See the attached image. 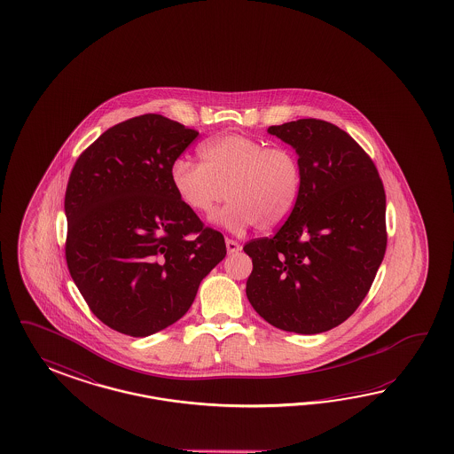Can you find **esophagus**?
I'll list each match as a JSON object with an SVG mask.
<instances>
[{"label":"esophagus","mask_w":454,"mask_h":454,"mask_svg":"<svg viewBox=\"0 0 454 454\" xmlns=\"http://www.w3.org/2000/svg\"><path fill=\"white\" fill-rule=\"evenodd\" d=\"M226 249H228L230 254H233V253H238L241 249V245L234 239H226Z\"/></svg>","instance_id":"esophagus-1"}]
</instances>
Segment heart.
Returning <instances> with one entry per match:
<instances>
[{
    "label": "heart",
    "instance_id": "obj_1",
    "mask_svg": "<svg viewBox=\"0 0 454 454\" xmlns=\"http://www.w3.org/2000/svg\"><path fill=\"white\" fill-rule=\"evenodd\" d=\"M198 153L201 163L179 156L169 166V183L183 207L209 216L226 196L230 203L215 220L230 231L251 224L270 231L288 220L302 186L301 163L291 148L223 135L203 141Z\"/></svg>",
    "mask_w": 454,
    "mask_h": 454
}]
</instances>
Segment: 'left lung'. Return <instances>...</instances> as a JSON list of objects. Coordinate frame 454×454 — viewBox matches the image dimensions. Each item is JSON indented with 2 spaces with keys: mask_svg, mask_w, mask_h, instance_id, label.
I'll list each match as a JSON object with an SVG mask.
<instances>
[{
  "mask_svg": "<svg viewBox=\"0 0 454 454\" xmlns=\"http://www.w3.org/2000/svg\"><path fill=\"white\" fill-rule=\"evenodd\" d=\"M294 148L300 200L271 238L251 239L247 296L270 325L300 334L333 330L372 288L386 251L385 188L372 158L323 120L270 126Z\"/></svg>",
  "mask_w": 454,
  "mask_h": 454,
  "instance_id": "obj_1",
  "label": "left lung"
}]
</instances>
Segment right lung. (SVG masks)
Instances as JSON below:
<instances>
[{
    "label": "right lung",
    "instance_id": "right-lung-1",
    "mask_svg": "<svg viewBox=\"0 0 454 454\" xmlns=\"http://www.w3.org/2000/svg\"><path fill=\"white\" fill-rule=\"evenodd\" d=\"M196 137L150 113L106 129L73 166L69 275L111 330L145 338L176 323L226 256L223 234L183 207L169 183V166Z\"/></svg>",
    "mask_w": 454,
    "mask_h": 454
}]
</instances>
